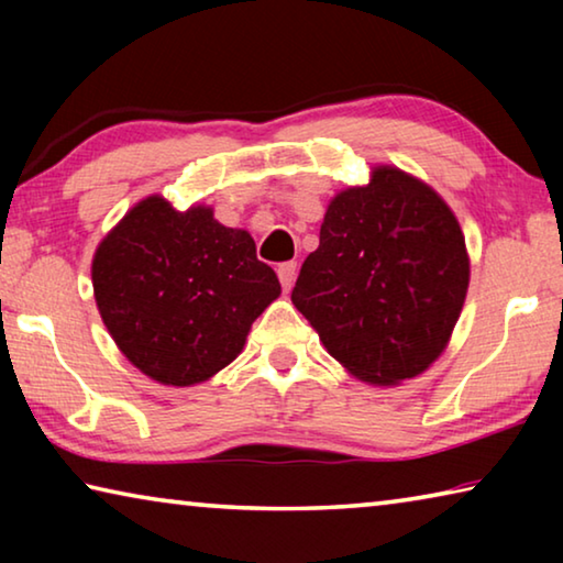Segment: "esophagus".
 I'll use <instances>...</instances> for the list:
<instances>
[{
	"label": "esophagus",
	"instance_id": "esophagus-1",
	"mask_svg": "<svg viewBox=\"0 0 563 563\" xmlns=\"http://www.w3.org/2000/svg\"><path fill=\"white\" fill-rule=\"evenodd\" d=\"M278 278H280V285H283V290L288 292L290 288H292V283H295V278H298V263H280L278 265Z\"/></svg>",
	"mask_w": 563,
	"mask_h": 563
}]
</instances>
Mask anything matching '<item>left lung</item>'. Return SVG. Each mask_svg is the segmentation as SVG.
<instances>
[{"label":"left lung","instance_id":"1","mask_svg":"<svg viewBox=\"0 0 563 563\" xmlns=\"http://www.w3.org/2000/svg\"><path fill=\"white\" fill-rule=\"evenodd\" d=\"M466 288L470 253L452 208L383 164L328 203L290 298L352 377L395 387L450 345Z\"/></svg>","mask_w":563,"mask_h":563}]
</instances>
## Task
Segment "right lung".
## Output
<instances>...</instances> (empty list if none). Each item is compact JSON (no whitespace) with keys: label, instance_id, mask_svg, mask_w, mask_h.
<instances>
[{"label":"right lung","instance_id":"obj_1","mask_svg":"<svg viewBox=\"0 0 563 563\" xmlns=\"http://www.w3.org/2000/svg\"><path fill=\"white\" fill-rule=\"evenodd\" d=\"M103 325L133 367L168 387L206 383L241 355L278 275L243 228L211 206L176 211L146 196L103 235L91 261Z\"/></svg>","mask_w":563,"mask_h":563}]
</instances>
